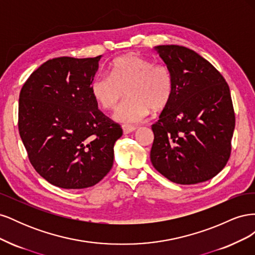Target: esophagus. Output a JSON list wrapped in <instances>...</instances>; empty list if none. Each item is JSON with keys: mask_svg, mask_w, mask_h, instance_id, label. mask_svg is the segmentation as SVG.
<instances>
[{"mask_svg": "<svg viewBox=\"0 0 255 255\" xmlns=\"http://www.w3.org/2000/svg\"><path fill=\"white\" fill-rule=\"evenodd\" d=\"M135 129H136V128H134V127H130V126H122V130H123V133H125V134L132 133V132H134Z\"/></svg>", "mask_w": 255, "mask_h": 255, "instance_id": "esophagus-1", "label": "esophagus"}]
</instances>
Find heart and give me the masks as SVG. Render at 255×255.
I'll use <instances>...</instances> for the list:
<instances>
[{
	"mask_svg": "<svg viewBox=\"0 0 255 255\" xmlns=\"http://www.w3.org/2000/svg\"><path fill=\"white\" fill-rule=\"evenodd\" d=\"M174 90L173 75L167 66L138 54H127L111 65V75L97 74L90 84L91 95L105 110H114L127 91V101L114 114L121 123H138L152 109L163 110L171 101Z\"/></svg>",
	"mask_w": 255,
	"mask_h": 255,
	"instance_id": "obj_1",
	"label": "heart"
}]
</instances>
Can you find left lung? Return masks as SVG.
<instances>
[{
	"label": "left lung",
	"instance_id": "8db88e82",
	"mask_svg": "<svg viewBox=\"0 0 255 255\" xmlns=\"http://www.w3.org/2000/svg\"><path fill=\"white\" fill-rule=\"evenodd\" d=\"M174 80L171 101L152 126L153 167L182 185L211 180L228 163L235 115L226 80L210 61L181 45L153 49Z\"/></svg>",
	"mask_w": 255,
	"mask_h": 255
}]
</instances>
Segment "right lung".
Returning <instances> with one entry per match:
<instances>
[{"instance_id": "add662e5", "label": "right lung", "mask_w": 255, "mask_h": 255, "mask_svg": "<svg viewBox=\"0 0 255 255\" xmlns=\"http://www.w3.org/2000/svg\"><path fill=\"white\" fill-rule=\"evenodd\" d=\"M101 58L50 59L21 89V139L35 170L54 186H94L113 167L122 128L98 110L90 91Z\"/></svg>"}]
</instances>
